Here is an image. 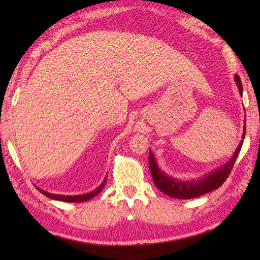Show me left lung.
I'll list each match as a JSON object with an SVG mask.
<instances>
[{"mask_svg":"<svg viewBox=\"0 0 260 260\" xmlns=\"http://www.w3.org/2000/svg\"><path fill=\"white\" fill-rule=\"evenodd\" d=\"M235 79L237 82V86H238L240 95H242V85H241L240 77L238 75H236ZM245 134H246V123L244 126V134H242V139H245ZM242 143H244L242 141L239 143V145L237 147L234 156L231 157L227 163L223 164L221 168L212 171L211 173L207 174L204 178H201L199 180H193V181L176 180L163 173L162 171L159 170L153 153L150 151V154H148V164H150V171H151L154 183H155L158 190H161L167 196L176 198V199H183V200L184 199H193V198L200 197V196L206 194L208 192H211L215 189H218L219 186H221L223 184V182L227 180L231 170L234 168L236 159L239 155Z\"/></svg>","mask_w":260,"mask_h":260,"instance_id":"1","label":"left lung"}]
</instances>
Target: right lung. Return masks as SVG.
<instances>
[{
	"label": "right lung",
	"instance_id": "right-lung-1",
	"mask_svg": "<svg viewBox=\"0 0 260 260\" xmlns=\"http://www.w3.org/2000/svg\"><path fill=\"white\" fill-rule=\"evenodd\" d=\"M106 181H107V176L105 178L103 183L99 185L96 190H93L89 193H86V194H79V196H61V194H52V193H49V192H46L43 191L41 189H38L39 191H40L42 194L47 196L48 198L52 199V200H59V201H66V202H85V201H88L90 200V199L95 198L98 193H101L103 187L105 186V184H106Z\"/></svg>",
	"mask_w": 260,
	"mask_h": 260
}]
</instances>
